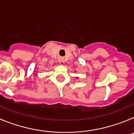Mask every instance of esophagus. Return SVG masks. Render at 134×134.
<instances>
[{
	"mask_svg": "<svg viewBox=\"0 0 134 134\" xmlns=\"http://www.w3.org/2000/svg\"><path fill=\"white\" fill-rule=\"evenodd\" d=\"M59 62L60 63V64L61 65H64L65 64V61H64V59L63 58H60V59H59Z\"/></svg>",
	"mask_w": 134,
	"mask_h": 134,
	"instance_id": "1",
	"label": "esophagus"
}]
</instances>
